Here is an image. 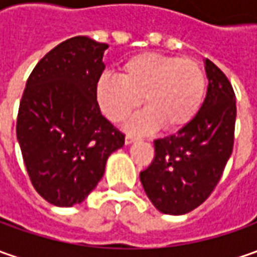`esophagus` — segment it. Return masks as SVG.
Returning a JSON list of instances; mask_svg holds the SVG:
<instances>
[{"mask_svg":"<svg viewBox=\"0 0 257 257\" xmlns=\"http://www.w3.org/2000/svg\"><path fill=\"white\" fill-rule=\"evenodd\" d=\"M137 140H139V139L132 136V134H127V136H125V144H132L134 143V142H137Z\"/></svg>","mask_w":257,"mask_h":257,"instance_id":"34e87169","label":"esophagus"}]
</instances>
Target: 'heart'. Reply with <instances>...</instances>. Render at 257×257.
Segmentation results:
<instances>
[{
	"mask_svg": "<svg viewBox=\"0 0 257 257\" xmlns=\"http://www.w3.org/2000/svg\"><path fill=\"white\" fill-rule=\"evenodd\" d=\"M118 78L101 77L95 97L103 114L113 123L124 121L143 98V113L128 123V130L149 133L162 125L177 132L192 121L206 94V75L200 64L187 57L140 53L127 58Z\"/></svg>",
	"mask_w": 257,
	"mask_h": 257,
	"instance_id": "obj_1",
	"label": "heart"
}]
</instances>
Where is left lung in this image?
Returning <instances> with one entry per match:
<instances>
[{
	"mask_svg": "<svg viewBox=\"0 0 257 257\" xmlns=\"http://www.w3.org/2000/svg\"><path fill=\"white\" fill-rule=\"evenodd\" d=\"M206 98L196 117L176 134L154 140V159L140 173L144 192L159 212L184 214L214 190L234 142L236 97L222 70L206 58Z\"/></svg>",
	"mask_w": 257,
	"mask_h": 257,
	"instance_id": "8db88e82",
	"label": "left lung"
}]
</instances>
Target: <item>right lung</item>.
I'll return each mask as SVG.
<instances>
[{"label":"right lung","mask_w":257,"mask_h":257,"mask_svg":"<svg viewBox=\"0 0 257 257\" xmlns=\"http://www.w3.org/2000/svg\"><path fill=\"white\" fill-rule=\"evenodd\" d=\"M107 47L85 35L68 38L38 61L25 84L17 139L34 189L54 206L83 202L108 156L124 146L95 97Z\"/></svg>","instance_id":"add662e5"}]
</instances>
